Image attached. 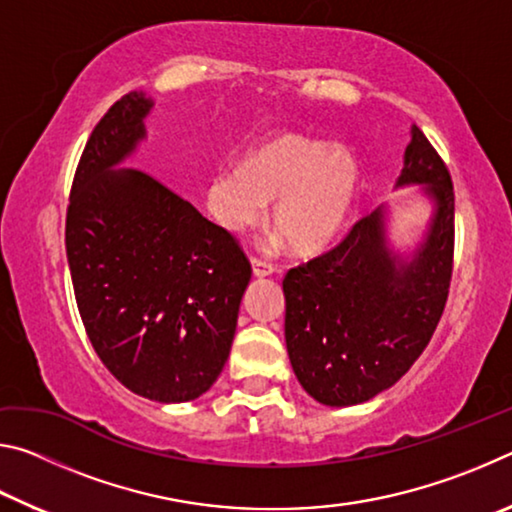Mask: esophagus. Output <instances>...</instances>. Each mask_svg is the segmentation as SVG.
Returning a JSON list of instances; mask_svg holds the SVG:
<instances>
[{
	"label": "esophagus",
	"instance_id": "34e87169",
	"mask_svg": "<svg viewBox=\"0 0 512 512\" xmlns=\"http://www.w3.org/2000/svg\"><path fill=\"white\" fill-rule=\"evenodd\" d=\"M253 273L257 277H266V275H273L275 273V266L271 262H266V259H259L253 257Z\"/></svg>",
	"mask_w": 512,
	"mask_h": 512
}]
</instances>
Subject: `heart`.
I'll return each mask as SVG.
<instances>
[{"mask_svg": "<svg viewBox=\"0 0 512 512\" xmlns=\"http://www.w3.org/2000/svg\"><path fill=\"white\" fill-rule=\"evenodd\" d=\"M350 151L300 133L266 140L248 162L223 164L207 180V210L230 232L253 228L273 205V225L296 253H316L336 237L357 194Z\"/></svg>", "mask_w": 512, "mask_h": 512, "instance_id": "heart-1", "label": "heart"}]
</instances>
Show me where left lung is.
<instances>
[{"label": "left lung", "mask_w": 512, "mask_h": 512, "mask_svg": "<svg viewBox=\"0 0 512 512\" xmlns=\"http://www.w3.org/2000/svg\"><path fill=\"white\" fill-rule=\"evenodd\" d=\"M397 185H424L436 201L429 235L411 262L388 250L377 210L282 280L291 366L320 404H361L391 388L443 316L454 268V185L418 126L411 128Z\"/></svg>", "instance_id": "obj_1"}]
</instances>
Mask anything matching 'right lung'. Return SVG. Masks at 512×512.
Listing matches in <instances>:
<instances>
[{"label": "right lung", "instance_id": "add662e5", "mask_svg": "<svg viewBox=\"0 0 512 512\" xmlns=\"http://www.w3.org/2000/svg\"><path fill=\"white\" fill-rule=\"evenodd\" d=\"M151 110L128 92L94 126L74 173L65 248L85 332L146 400H196L228 361L250 262L239 241L140 169L112 171Z\"/></svg>", "mask_w": 512, "mask_h": 512}]
</instances>
